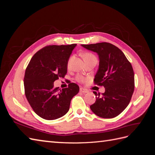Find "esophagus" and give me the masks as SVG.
<instances>
[{
    "instance_id": "1",
    "label": "esophagus",
    "mask_w": 155,
    "mask_h": 155,
    "mask_svg": "<svg viewBox=\"0 0 155 155\" xmlns=\"http://www.w3.org/2000/svg\"><path fill=\"white\" fill-rule=\"evenodd\" d=\"M79 91H80L81 92H83V93H87L88 92V91L87 90V89H85L84 88H80V89H79Z\"/></svg>"
}]
</instances>
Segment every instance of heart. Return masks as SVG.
Returning <instances> with one entry per match:
<instances>
[{
    "instance_id": "heart-1",
    "label": "heart",
    "mask_w": 155,
    "mask_h": 155,
    "mask_svg": "<svg viewBox=\"0 0 155 155\" xmlns=\"http://www.w3.org/2000/svg\"><path fill=\"white\" fill-rule=\"evenodd\" d=\"M83 58L85 61V62L88 61H90L94 59H96V57L95 56V55H94L91 52H85L83 54ZM73 59V56H70L69 58L68 61H67V67L69 68L70 67V63H71L72 60ZM76 81L79 82V83H85L88 81V79L87 78L83 77L81 75H78V76H76Z\"/></svg>"
}]
</instances>
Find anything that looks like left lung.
Listing matches in <instances>:
<instances>
[{
    "instance_id": "left-lung-1",
    "label": "left lung",
    "mask_w": 155,
    "mask_h": 155,
    "mask_svg": "<svg viewBox=\"0 0 155 155\" xmlns=\"http://www.w3.org/2000/svg\"><path fill=\"white\" fill-rule=\"evenodd\" d=\"M81 46L99 55V68L94 83L105 88L101 95L94 92L96 100L90 106L91 109L101 118H114L125 109L132 97L134 90L132 65L122 51L109 43Z\"/></svg>"
}]
</instances>
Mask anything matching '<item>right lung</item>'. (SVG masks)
Listing matches in <instances>:
<instances>
[{"instance_id": "right-lung-1", "label": "right lung", "mask_w": 155, "mask_h": 155, "mask_svg": "<svg viewBox=\"0 0 155 155\" xmlns=\"http://www.w3.org/2000/svg\"><path fill=\"white\" fill-rule=\"evenodd\" d=\"M77 45H49L39 50L26 68L24 86L26 99L41 118L53 120L66 114L72 98L79 92L77 84L59 89L54 82L67 73V61Z\"/></svg>"}]
</instances>
